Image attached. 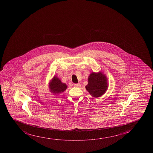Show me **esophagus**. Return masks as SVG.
<instances>
[{
  "mask_svg": "<svg viewBox=\"0 0 153 153\" xmlns=\"http://www.w3.org/2000/svg\"><path fill=\"white\" fill-rule=\"evenodd\" d=\"M74 86L76 87H80L81 86V84H74Z\"/></svg>",
  "mask_w": 153,
  "mask_h": 153,
  "instance_id": "1",
  "label": "esophagus"
}]
</instances>
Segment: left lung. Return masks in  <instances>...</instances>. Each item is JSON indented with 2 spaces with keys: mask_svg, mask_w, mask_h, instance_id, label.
Here are the masks:
<instances>
[{
  "mask_svg": "<svg viewBox=\"0 0 153 153\" xmlns=\"http://www.w3.org/2000/svg\"><path fill=\"white\" fill-rule=\"evenodd\" d=\"M88 80L86 90L94 98L101 96L108 88L107 77L101 71L97 73L92 72L88 77Z\"/></svg>",
  "mask_w": 153,
  "mask_h": 153,
  "instance_id": "1",
  "label": "left lung"
}]
</instances>
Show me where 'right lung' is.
Returning a JSON list of instances; mask_svg holds the SVG:
<instances>
[{
  "label": "right lung",
  "mask_w": 153,
  "mask_h": 153,
  "mask_svg": "<svg viewBox=\"0 0 153 153\" xmlns=\"http://www.w3.org/2000/svg\"><path fill=\"white\" fill-rule=\"evenodd\" d=\"M67 88L66 84L62 82L61 80L56 76H54L49 83V88L51 92L53 94H59L60 93L64 92Z\"/></svg>",
  "instance_id": "right-lung-1"
}]
</instances>
